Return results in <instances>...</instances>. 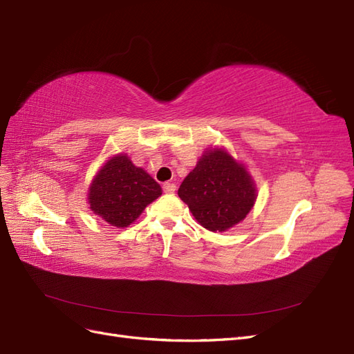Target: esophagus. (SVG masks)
<instances>
[{"label": "esophagus", "mask_w": 354, "mask_h": 354, "mask_svg": "<svg viewBox=\"0 0 354 354\" xmlns=\"http://www.w3.org/2000/svg\"><path fill=\"white\" fill-rule=\"evenodd\" d=\"M162 190H164V194H174V192H176V185H173V183H164Z\"/></svg>", "instance_id": "obj_1"}]
</instances>
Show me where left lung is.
<instances>
[{
	"label": "left lung",
	"mask_w": 354,
	"mask_h": 354,
	"mask_svg": "<svg viewBox=\"0 0 354 354\" xmlns=\"http://www.w3.org/2000/svg\"><path fill=\"white\" fill-rule=\"evenodd\" d=\"M178 196L203 227L224 232L246 217L257 194L246 169L227 152L214 149L183 180Z\"/></svg>",
	"instance_id": "8db88e82"
}]
</instances>
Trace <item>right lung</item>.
<instances>
[{
  "mask_svg": "<svg viewBox=\"0 0 354 354\" xmlns=\"http://www.w3.org/2000/svg\"><path fill=\"white\" fill-rule=\"evenodd\" d=\"M162 195L156 181L127 155H118L103 165L90 187V208L115 227H127L143 209Z\"/></svg>",
  "mask_w": 354,
  "mask_h": 354,
  "instance_id": "add662e5",
  "label": "right lung"
}]
</instances>
